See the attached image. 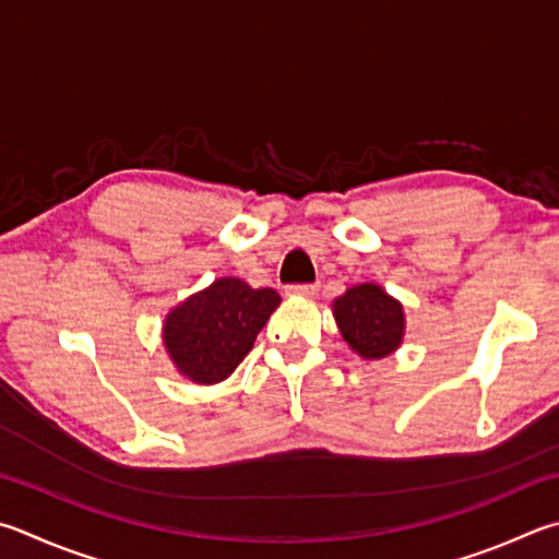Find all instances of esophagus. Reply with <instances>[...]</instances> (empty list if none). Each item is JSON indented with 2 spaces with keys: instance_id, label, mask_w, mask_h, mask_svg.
<instances>
[{
  "instance_id": "34e87169",
  "label": "esophagus",
  "mask_w": 559,
  "mask_h": 559,
  "mask_svg": "<svg viewBox=\"0 0 559 559\" xmlns=\"http://www.w3.org/2000/svg\"><path fill=\"white\" fill-rule=\"evenodd\" d=\"M288 296H302V298H312L314 293H318V286L314 283H290L286 286Z\"/></svg>"
}]
</instances>
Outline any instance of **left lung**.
I'll use <instances>...</instances> for the list:
<instances>
[{
    "label": "left lung",
    "mask_w": 559,
    "mask_h": 559,
    "mask_svg": "<svg viewBox=\"0 0 559 559\" xmlns=\"http://www.w3.org/2000/svg\"><path fill=\"white\" fill-rule=\"evenodd\" d=\"M334 318H337L342 337L364 359L389 357L403 340L401 302L385 296L373 283L354 286L334 300Z\"/></svg>",
    "instance_id": "1"
}]
</instances>
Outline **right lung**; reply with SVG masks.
<instances>
[{
    "label": "right lung",
    "instance_id": "obj_1",
    "mask_svg": "<svg viewBox=\"0 0 559 559\" xmlns=\"http://www.w3.org/2000/svg\"><path fill=\"white\" fill-rule=\"evenodd\" d=\"M273 288H251L239 278H219L168 314L164 340L180 373L195 383H217L235 371L276 310Z\"/></svg>",
    "mask_w": 559,
    "mask_h": 559
}]
</instances>
